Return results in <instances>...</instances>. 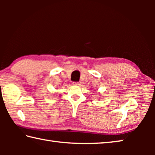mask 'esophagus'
I'll return each mask as SVG.
<instances>
[{"instance_id": "obj_1", "label": "esophagus", "mask_w": 155, "mask_h": 155, "mask_svg": "<svg viewBox=\"0 0 155 155\" xmlns=\"http://www.w3.org/2000/svg\"><path fill=\"white\" fill-rule=\"evenodd\" d=\"M73 85H80L81 83L80 82H73Z\"/></svg>"}]
</instances>
